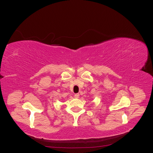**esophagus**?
I'll use <instances>...</instances> for the list:
<instances>
[{
    "label": "esophagus",
    "instance_id": "34e87169",
    "mask_svg": "<svg viewBox=\"0 0 153 153\" xmlns=\"http://www.w3.org/2000/svg\"><path fill=\"white\" fill-rule=\"evenodd\" d=\"M79 96H80L79 94H75V95H74V98H79Z\"/></svg>",
    "mask_w": 153,
    "mask_h": 153
}]
</instances>
